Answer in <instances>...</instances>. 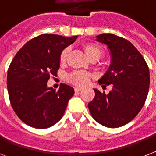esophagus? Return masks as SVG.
Returning <instances> with one entry per match:
<instances>
[{"label": "esophagus", "mask_w": 156, "mask_h": 156, "mask_svg": "<svg viewBox=\"0 0 156 156\" xmlns=\"http://www.w3.org/2000/svg\"><path fill=\"white\" fill-rule=\"evenodd\" d=\"M82 90H83V87H74V90H75L76 92L81 91Z\"/></svg>", "instance_id": "esophagus-1"}]
</instances>
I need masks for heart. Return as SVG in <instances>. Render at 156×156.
Masks as SVG:
<instances>
[{
  "label": "heart",
  "mask_w": 156,
  "mask_h": 156,
  "mask_svg": "<svg viewBox=\"0 0 156 156\" xmlns=\"http://www.w3.org/2000/svg\"><path fill=\"white\" fill-rule=\"evenodd\" d=\"M83 48L88 60H90V59L98 60L101 57L103 54L102 48L95 44H90V43L85 44H83ZM68 52V48H66L61 51L60 54V61L61 63H64L66 61ZM90 78H91V75L90 73L82 72V71H75L67 76V80L74 85L84 86L89 83Z\"/></svg>",
  "instance_id": "b5f03b06"
}]
</instances>
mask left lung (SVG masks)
<instances>
[{"mask_svg":"<svg viewBox=\"0 0 156 156\" xmlns=\"http://www.w3.org/2000/svg\"><path fill=\"white\" fill-rule=\"evenodd\" d=\"M95 40L108 48L111 64L99 79L103 87L112 85L108 94L94 88L95 98L88 104L98 123L117 128L131 121L140 112L147 97L150 73L145 60L129 40L113 34H100Z\"/></svg>","mask_w":156,"mask_h":156,"instance_id":"obj_1","label":"left lung"}]
</instances>
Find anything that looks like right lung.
Instances as JSON below:
<instances>
[{
  "label": "right lung",
  "mask_w": 156,
  "mask_h": 156,
  "mask_svg": "<svg viewBox=\"0 0 156 156\" xmlns=\"http://www.w3.org/2000/svg\"><path fill=\"white\" fill-rule=\"evenodd\" d=\"M77 38L44 34L26 43L13 57L7 74L9 97L13 111L27 126L49 128L63 116L74 90L61 84L56 91L47 83L60 68L61 51Z\"/></svg>",
  "instance_id": "add662e5"
}]
</instances>
